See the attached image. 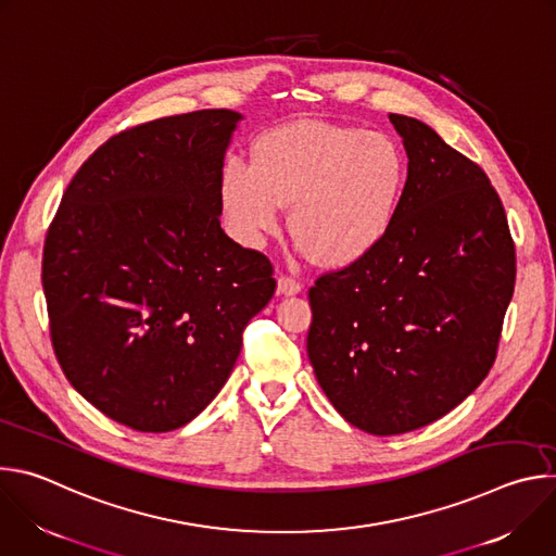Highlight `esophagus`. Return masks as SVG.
Returning <instances> with one entry per match:
<instances>
[{
	"instance_id": "esophagus-1",
	"label": "esophagus",
	"mask_w": 556,
	"mask_h": 556,
	"mask_svg": "<svg viewBox=\"0 0 556 556\" xmlns=\"http://www.w3.org/2000/svg\"><path fill=\"white\" fill-rule=\"evenodd\" d=\"M277 292L286 294V296L299 294L301 292V283L294 277H290V275H279L277 277Z\"/></svg>"
}]
</instances>
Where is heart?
I'll use <instances>...</instances> for the list:
<instances>
[{
    "label": "heart",
    "instance_id": "b5f03b06",
    "mask_svg": "<svg viewBox=\"0 0 556 556\" xmlns=\"http://www.w3.org/2000/svg\"><path fill=\"white\" fill-rule=\"evenodd\" d=\"M409 157L391 136L356 125L303 121L260 136L253 163L230 155L219 204L240 242L262 247L290 206L303 253L326 266L369 255L399 217Z\"/></svg>",
    "mask_w": 556,
    "mask_h": 556
}]
</instances>
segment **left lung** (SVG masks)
<instances>
[{
    "label": "left lung",
    "instance_id": "8db88e82",
    "mask_svg": "<svg viewBox=\"0 0 556 556\" xmlns=\"http://www.w3.org/2000/svg\"><path fill=\"white\" fill-rule=\"evenodd\" d=\"M409 180L389 235L309 288L307 358L371 435L431 425L489 376L515 290V244L489 176L418 118L389 114Z\"/></svg>",
    "mask_w": 556,
    "mask_h": 556
}]
</instances>
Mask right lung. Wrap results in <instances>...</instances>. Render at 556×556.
Returning <instances> with one entry per match:
<instances>
[{"mask_svg": "<svg viewBox=\"0 0 556 556\" xmlns=\"http://www.w3.org/2000/svg\"><path fill=\"white\" fill-rule=\"evenodd\" d=\"M240 121L200 110L112 136L48 228L41 281L56 361L88 403L129 429L191 422L275 294L268 257L219 226V172Z\"/></svg>", "mask_w": 556, "mask_h": 556, "instance_id": "obj_1", "label": "right lung"}]
</instances>
